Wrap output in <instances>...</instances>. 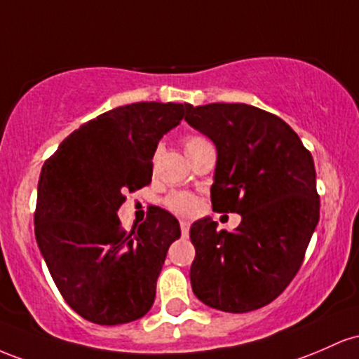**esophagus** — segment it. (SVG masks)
I'll use <instances>...</instances> for the list:
<instances>
[{"label":"esophagus","instance_id":"esophagus-1","mask_svg":"<svg viewBox=\"0 0 359 359\" xmlns=\"http://www.w3.org/2000/svg\"><path fill=\"white\" fill-rule=\"evenodd\" d=\"M180 227H181V233H183V236H187L188 231H190V222H188V220H181Z\"/></svg>","mask_w":359,"mask_h":359}]
</instances>
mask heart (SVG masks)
I'll return each mask as SVG.
<instances>
[{
    "mask_svg": "<svg viewBox=\"0 0 359 359\" xmlns=\"http://www.w3.org/2000/svg\"><path fill=\"white\" fill-rule=\"evenodd\" d=\"M205 144H210V142L200 134H188L183 139V146H184V151H187V154H191L193 151H196V149L205 146ZM164 205H166V208H169L172 213H176V215L190 217L193 213L200 210L201 200L196 195H193V193L175 191L166 196Z\"/></svg>",
    "mask_w": 359,
    "mask_h": 359,
    "instance_id": "heart-1",
    "label": "heart"
}]
</instances>
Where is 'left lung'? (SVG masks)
<instances>
[{
	"label": "left lung",
	"mask_w": 359,
	"mask_h": 359,
	"mask_svg": "<svg viewBox=\"0 0 359 359\" xmlns=\"http://www.w3.org/2000/svg\"><path fill=\"white\" fill-rule=\"evenodd\" d=\"M184 120L217 147L213 212L243 217L232 232L210 219L191 225L193 293L224 312L264 307L299 273L319 222L312 154L287 122L251 104H188Z\"/></svg>",
	"instance_id": "1"
}]
</instances>
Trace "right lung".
<instances>
[{
	"label": "right lung",
	"instance_id": "obj_1",
	"mask_svg": "<svg viewBox=\"0 0 359 359\" xmlns=\"http://www.w3.org/2000/svg\"><path fill=\"white\" fill-rule=\"evenodd\" d=\"M188 103L140 102L83 123L43 163L35 239L55 287L83 319L116 325L154 304L156 281L180 222L159 207L127 232L116 210L126 193L152 181L159 139L183 120Z\"/></svg>",
	"mask_w": 359,
	"mask_h": 359
}]
</instances>
